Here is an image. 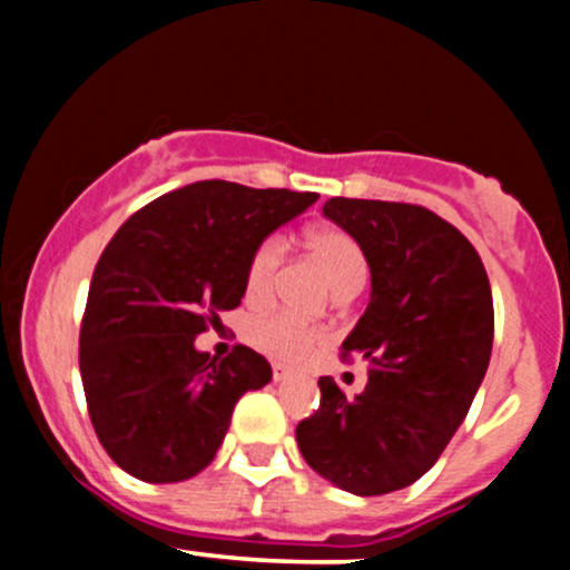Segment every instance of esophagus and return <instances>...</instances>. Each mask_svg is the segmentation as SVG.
Returning a JSON list of instances; mask_svg holds the SVG:
<instances>
[{"mask_svg":"<svg viewBox=\"0 0 570 570\" xmlns=\"http://www.w3.org/2000/svg\"><path fill=\"white\" fill-rule=\"evenodd\" d=\"M289 377H292L289 367H284V364H273V381L284 383V381H289Z\"/></svg>","mask_w":570,"mask_h":570,"instance_id":"obj_1","label":"esophagus"}]
</instances>
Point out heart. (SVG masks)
<instances>
[{
    "instance_id": "heart-1",
    "label": "heart",
    "mask_w": 570,
    "mask_h": 570,
    "mask_svg": "<svg viewBox=\"0 0 570 570\" xmlns=\"http://www.w3.org/2000/svg\"><path fill=\"white\" fill-rule=\"evenodd\" d=\"M305 246L322 265L332 292L362 289L367 278V263L356 240L337 227H316L305 235ZM281 259H284V244L278 238H267L254 248L246 265L244 292L248 303H265L276 286ZM324 340V330L307 324L292 313H267L254 318L248 326V343L267 353L278 362H303V358Z\"/></svg>"
}]
</instances>
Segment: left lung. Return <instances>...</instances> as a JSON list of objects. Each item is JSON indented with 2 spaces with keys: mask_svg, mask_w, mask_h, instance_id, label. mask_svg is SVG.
<instances>
[{
  "mask_svg": "<svg viewBox=\"0 0 570 570\" xmlns=\"http://www.w3.org/2000/svg\"><path fill=\"white\" fill-rule=\"evenodd\" d=\"M370 265V303L343 353L370 364L362 394L318 377L322 404L297 426L307 466L353 495L421 480L472 407L493 351V294L476 248L410 203L332 198Z\"/></svg>",
  "mask_w": 570,
  "mask_h": 570,
  "instance_id": "8db88e82",
  "label": "left lung"
}]
</instances>
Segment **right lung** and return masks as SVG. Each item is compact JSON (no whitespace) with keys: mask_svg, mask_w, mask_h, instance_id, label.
<instances>
[{"mask_svg":"<svg viewBox=\"0 0 570 570\" xmlns=\"http://www.w3.org/2000/svg\"><path fill=\"white\" fill-rule=\"evenodd\" d=\"M316 193L195 181L136 212L98 259L80 330V372L98 442L144 482H181L217 455L233 407L271 383L257 351L195 348L244 297L248 257Z\"/></svg>","mask_w":570,"mask_h":570,"instance_id":"add662e5","label":"right lung"}]
</instances>
